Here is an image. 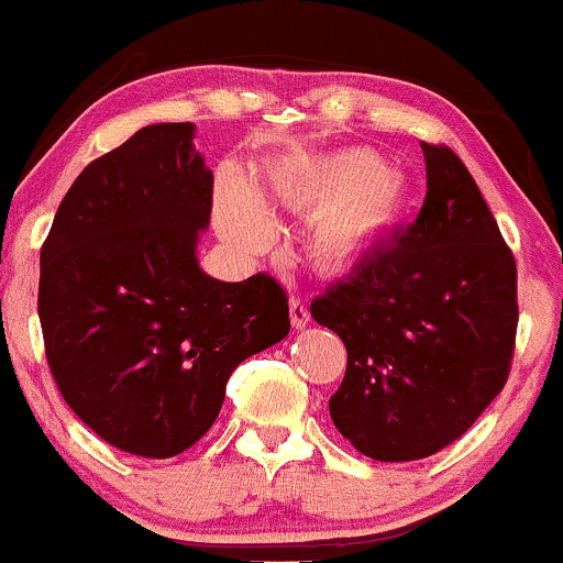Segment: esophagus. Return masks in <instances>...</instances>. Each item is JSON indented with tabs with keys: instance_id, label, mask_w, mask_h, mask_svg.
<instances>
[{
	"instance_id": "esophagus-1",
	"label": "esophagus",
	"mask_w": 563,
	"mask_h": 563,
	"mask_svg": "<svg viewBox=\"0 0 563 563\" xmlns=\"http://www.w3.org/2000/svg\"><path fill=\"white\" fill-rule=\"evenodd\" d=\"M289 321H292L295 330H306L308 321H311V311H308V306L300 298L289 300Z\"/></svg>"
}]
</instances>
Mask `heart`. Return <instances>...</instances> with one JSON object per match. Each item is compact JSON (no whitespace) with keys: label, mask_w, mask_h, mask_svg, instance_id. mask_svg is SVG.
Instances as JSON below:
<instances>
[{"label":"heart","mask_w":563,"mask_h":563,"mask_svg":"<svg viewBox=\"0 0 563 563\" xmlns=\"http://www.w3.org/2000/svg\"><path fill=\"white\" fill-rule=\"evenodd\" d=\"M271 201L313 214L306 229V257L319 274L345 276L375 255L409 201V178L372 148H340L265 180ZM218 218L236 247L257 252L274 239L263 201L236 178L218 186Z\"/></svg>","instance_id":"heart-1"}]
</instances>
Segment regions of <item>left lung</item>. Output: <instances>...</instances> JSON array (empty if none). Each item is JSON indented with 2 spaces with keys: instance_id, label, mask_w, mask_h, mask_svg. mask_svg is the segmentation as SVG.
<instances>
[{
  "instance_id": "left-lung-1",
  "label": "left lung",
  "mask_w": 563,
  "mask_h": 563,
  "mask_svg": "<svg viewBox=\"0 0 563 563\" xmlns=\"http://www.w3.org/2000/svg\"><path fill=\"white\" fill-rule=\"evenodd\" d=\"M422 156L418 220L311 302L349 351L334 428L380 463L468 431L508 380L519 324L514 255L476 180L446 145L422 143Z\"/></svg>"
}]
</instances>
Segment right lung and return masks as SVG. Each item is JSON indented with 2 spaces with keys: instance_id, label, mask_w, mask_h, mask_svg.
Segmentation results:
<instances>
[{
  "instance_id": "right-lung-1",
  "label": "right lung",
  "mask_w": 563,
  "mask_h": 563,
  "mask_svg": "<svg viewBox=\"0 0 563 563\" xmlns=\"http://www.w3.org/2000/svg\"><path fill=\"white\" fill-rule=\"evenodd\" d=\"M194 132L148 124L87 164L40 255L44 351L63 399L141 457L197 444L231 372L289 332L279 282H220L199 268L212 173Z\"/></svg>"
}]
</instances>
